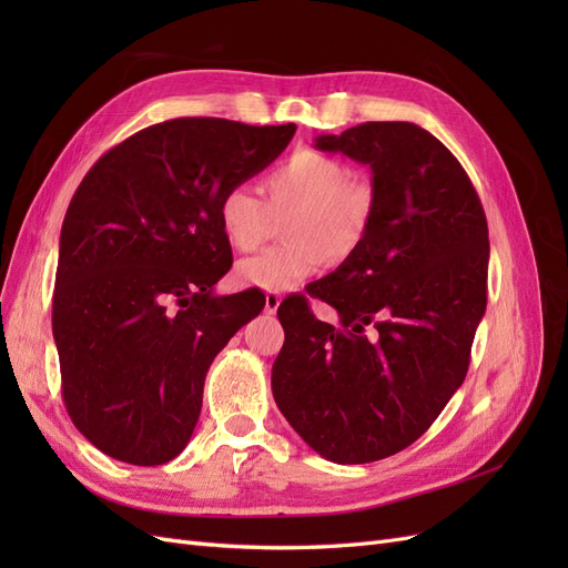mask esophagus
Returning a JSON list of instances; mask_svg holds the SVG:
<instances>
[{
	"label": "esophagus",
	"mask_w": 568,
	"mask_h": 568,
	"mask_svg": "<svg viewBox=\"0 0 568 568\" xmlns=\"http://www.w3.org/2000/svg\"><path fill=\"white\" fill-rule=\"evenodd\" d=\"M280 303H282V296L274 294V291H270V294H265V313H270V315L277 313Z\"/></svg>",
	"instance_id": "34e87169"
}]
</instances>
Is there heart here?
I'll return each instance as SVG.
<instances>
[{"mask_svg": "<svg viewBox=\"0 0 568 568\" xmlns=\"http://www.w3.org/2000/svg\"><path fill=\"white\" fill-rule=\"evenodd\" d=\"M263 196L234 184L217 201L220 232L239 253L261 248L274 232V217H286L284 244L236 265L234 277L244 286L296 288L324 263H346L372 225V184L353 178L348 163L315 149L296 151L265 175Z\"/></svg>", "mask_w": 568, "mask_h": 568, "instance_id": "b5f03b06", "label": "heart"}]
</instances>
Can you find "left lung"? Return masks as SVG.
<instances>
[{
  "label": "left lung",
  "instance_id": "left-lung-1",
  "mask_svg": "<svg viewBox=\"0 0 568 568\" xmlns=\"http://www.w3.org/2000/svg\"><path fill=\"white\" fill-rule=\"evenodd\" d=\"M315 149L369 165L374 213L363 246L311 288L338 326L305 296L280 305L272 393L315 453L365 464L415 443L467 376L486 313L488 222L459 161L415 123H363L320 134Z\"/></svg>",
  "mask_w": 568,
  "mask_h": 568
}]
</instances>
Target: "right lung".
Masks as SVG:
<instances>
[{"label":"right lung","instance_id":"right-lung-1","mask_svg":"<svg viewBox=\"0 0 568 568\" xmlns=\"http://www.w3.org/2000/svg\"><path fill=\"white\" fill-rule=\"evenodd\" d=\"M294 132L165 120L80 182L61 227L51 326L65 409L101 453L156 467L192 438L211 363L265 305L257 288L213 294L232 267L217 201Z\"/></svg>","mask_w":568,"mask_h":568}]
</instances>
